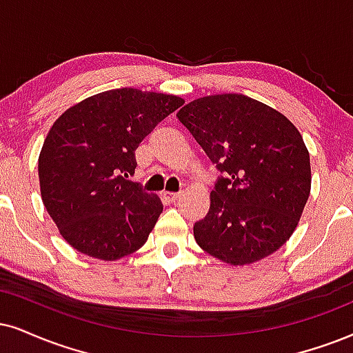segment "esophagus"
<instances>
[{"instance_id": "1", "label": "esophagus", "mask_w": 353, "mask_h": 353, "mask_svg": "<svg viewBox=\"0 0 353 353\" xmlns=\"http://www.w3.org/2000/svg\"><path fill=\"white\" fill-rule=\"evenodd\" d=\"M162 196L170 203H175L178 198H180V193H172V191H163Z\"/></svg>"}]
</instances>
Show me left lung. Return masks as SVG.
Segmentation results:
<instances>
[{"instance_id": "left-lung-1", "label": "left lung", "mask_w": 353, "mask_h": 353, "mask_svg": "<svg viewBox=\"0 0 353 353\" xmlns=\"http://www.w3.org/2000/svg\"><path fill=\"white\" fill-rule=\"evenodd\" d=\"M176 117L228 173L194 224L198 245L234 267L267 259L290 241L311 193L310 152L299 130L280 111L237 93L193 99Z\"/></svg>"}]
</instances>
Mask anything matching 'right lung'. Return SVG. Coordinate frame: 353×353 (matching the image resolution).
<instances>
[{"label":"right lung","mask_w":353,"mask_h":353,"mask_svg":"<svg viewBox=\"0 0 353 353\" xmlns=\"http://www.w3.org/2000/svg\"><path fill=\"white\" fill-rule=\"evenodd\" d=\"M183 103L176 94L108 90L52 124L39 154L41 196L73 249L114 262L147 242L163 204L128 180L137 167L134 152Z\"/></svg>","instance_id":"add662e5"}]
</instances>
